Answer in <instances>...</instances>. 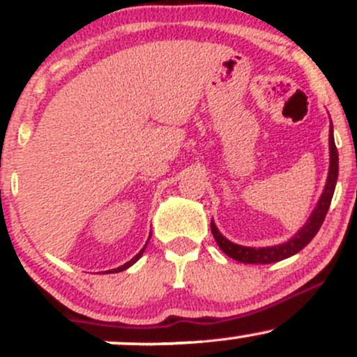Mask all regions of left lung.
<instances>
[{
    "mask_svg": "<svg viewBox=\"0 0 357 357\" xmlns=\"http://www.w3.org/2000/svg\"><path fill=\"white\" fill-rule=\"evenodd\" d=\"M329 151H331V165H329V174H327V183L324 188V192L319 199L317 206L310 215V218L307 220V223L296 233L294 238H290L285 243L277 245V247H265V248H252V247H241V245L233 243V241L227 240L223 235L218 231L216 225L211 221V233L215 236L216 243L221 248V252L227 253L228 257L233 258L236 261H243V264H273V261H280L284 258H289L296 255L297 252H301L302 248L309 243L310 240L317 235L319 228L324 223L327 211H329L331 202H333L334 190H335V181H337L339 174V155H337V147L334 142V134H333V124H331L329 130Z\"/></svg>",
    "mask_w": 357,
    "mask_h": 357,
    "instance_id": "obj_1",
    "label": "left lung"
}]
</instances>
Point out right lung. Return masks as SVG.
Instances as JSON below:
<instances>
[{
  "label": "right lung",
  "mask_w": 357,
  "mask_h": 357,
  "mask_svg": "<svg viewBox=\"0 0 357 357\" xmlns=\"http://www.w3.org/2000/svg\"><path fill=\"white\" fill-rule=\"evenodd\" d=\"M144 248H146V247H144ZM144 248H142V250H141V252H139V253H137V255L132 258V260H129V261H127V264H124V265H122V267H119V268H114V272H122V270L129 268V267H130V265H132V264H136V261L139 260V258H141V255H142V253H144ZM109 272H112V270H109Z\"/></svg>",
  "instance_id": "right-lung-1"
}]
</instances>
